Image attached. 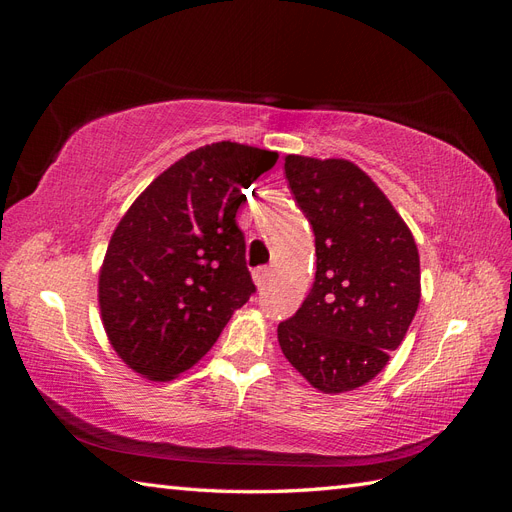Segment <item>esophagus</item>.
Returning a JSON list of instances; mask_svg holds the SVG:
<instances>
[{
    "label": "esophagus",
    "mask_w": 512,
    "mask_h": 512,
    "mask_svg": "<svg viewBox=\"0 0 512 512\" xmlns=\"http://www.w3.org/2000/svg\"><path fill=\"white\" fill-rule=\"evenodd\" d=\"M271 275H273V271H271L269 267H260V269H256V271H254V284H256L258 288H265V286H267V282L271 280Z\"/></svg>",
    "instance_id": "34e87169"
}]
</instances>
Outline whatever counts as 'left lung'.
I'll return each instance as SVG.
<instances>
[{
  "instance_id": "obj_1",
  "label": "left lung",
  "mask_w": 512,
  "mask_h": 512,
  "mask_svg": "<svg viewBox=\"0 0 512 512\" xmlns=\"http://www.w3.org/2000/svg\"><path fill=\"white\" fill-rule=\"evenodd\" d=\"M284 170L314 228L316 277L297 314L280 322L277 342L314 389H359L404 342L421 301L414 237L356 164L286 156Z\"/></svg>"
}]
</instances>
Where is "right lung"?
I'll return each mask as SVG.
<instances>
[{"mask_svg": "<svg viewBox=\"0 0 512 512\" xmlns=\"http://www.w3.org/2000/svg\"><path fill=\"white\" fill-rule=\"evenodd\" d=\"M275 162L267 149L205 145L153 179L117 224L98 301L108 342L141 376L190 369L256 292L235 218L243 190Z\"/></svg>", "mask_w": 512, "mask_h": 512, "instance_id": "add662e5", "label": "right lung"}]
</instances>
